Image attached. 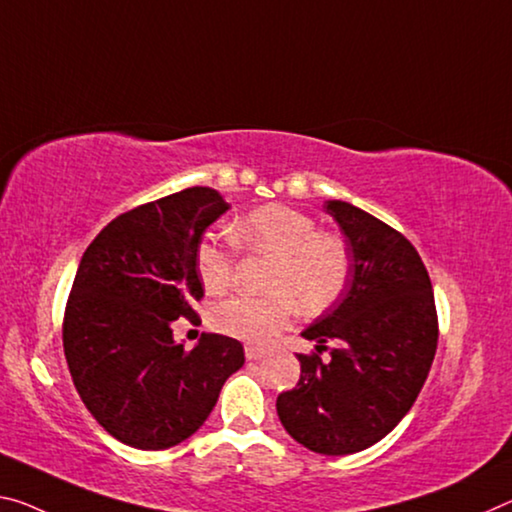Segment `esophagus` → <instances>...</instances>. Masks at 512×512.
<instances>
[{
    "mask_svg": "<svg viewBox=\"0 0 512 512\" xmlns=\"http://www.w3.org/2000/svg\"><path fill=\"white\" fill-rule=\"evenodd\" d=\"M264 355H266V353L262 351V348H257V346H246V360L255 362V360H262Z\"/></svg>",
    "mask_w": 512,
    "mask_h": 512,
    "instance_id": "1",
    "label": "esophagus"
}]
</instances>
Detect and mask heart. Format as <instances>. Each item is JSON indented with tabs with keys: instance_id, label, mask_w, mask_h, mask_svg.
<instances>
[{
	"instance_id": "heart-1",
	"label": "heart",
	"mask_w": 512,
	"mask_h": 512,
	"mask_svg": "<svg viewBox=\"0 0 512 512\" xmlns=\"http://www.w3.org/2000/svg\"><path fill=\"white\" fill-rule=\"evenodd\" d=\"M232 239L250 253L273 255L271 294L232 296L216 305L212 323L225 335L266 344L289 326L296 303L305 314L326 312L344 294L351 255L342 237L321 232L312 216L287 205H264L232 227ZM196 271L207 294L232 285L234 248L207 237L198 243Z\"/></svg>"
}]
</instances>
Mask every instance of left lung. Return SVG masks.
I'll use <instances>...</instances> for the list:
<instances>
[{
  "instance_id": "1",
  "label": "left lung",
  "mask_w": 512,
  "mask_h": 512,
  "mask_svg": "<svg viewBox=\"0 0 512 512\" xmlns=\"http://www.w3.org/2000/svg\"><path fill=\"white\" fill-rule=\"evenodd\" d=\"M323 209L346 234L351 278L305 339L300 380L278 396V417L298 444L348 456L376 444L408 415L437 348L433 285L415 246L394 227L344 200ZM335 341L331 360L320 351Z\"/></svg>"
}]
</instances>
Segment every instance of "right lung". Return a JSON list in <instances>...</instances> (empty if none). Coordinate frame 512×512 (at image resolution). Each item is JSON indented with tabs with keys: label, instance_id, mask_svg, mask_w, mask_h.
<instances>
[{
	"label": "right lung",
	"instance_id": "right-lung-1",
	"mask_svg": "<svg viewBox=\"0 0 512 512\" xmlns=\"http://www.w3.org/2000/svg\"><path fill=\"white\" fill-rule=\"evenodd\" d=\"M230 205L209 186L120 214L86 248L63 314V351L81 401L127 446L159 451L205 424L243 346L202 335L186 351L173 321L191 319L202 282L196 250Z\"/></svg>",
	"mask_w": 512,
	"mask_h": 512
}]
</instances>
